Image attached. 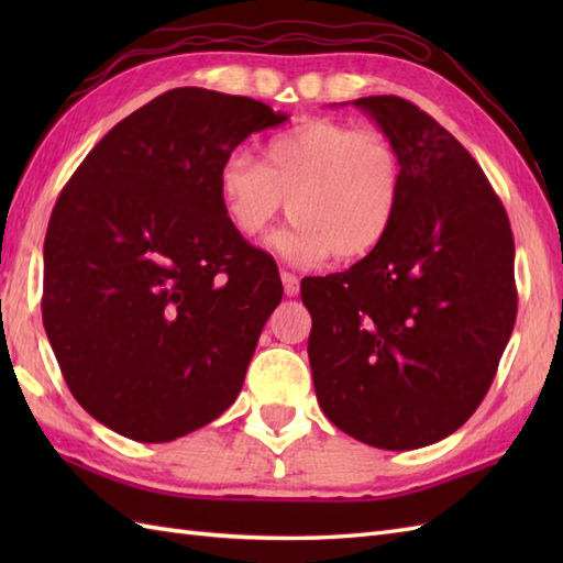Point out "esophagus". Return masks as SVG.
<instances>
[{"label": "esophagus", "instance_id": "34e87169", "mask_svg": "<svg viewBox=\"0 0 563 563\" xmlns=\"http://www.w3.org/2000/svg\"><path fill=\"white\" fill-rule=\"evenodd\" d=\"M280 280H283V290L288 297H295L297 292H300V278H297L295 273L290 271H280Z\"/></svg>", "mask_w": 563, "mask_h": 563}]
</instances>
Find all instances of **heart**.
<instances>
[{
    "label": "heart",
    "instance_id": "1",
    "mask_svg": "<svg viewBox=\"0 0 563 563\" xmlns=\"http://www.w3.org/2000/svg\"><path fill=\"white\" fill-rule=\"evenodd\" d=\"M218 194L227 222L246 242H258L288 208L292 222L273 236V249L309 266L329 254H373L397 220L404 172L397 147L377 130L305 118L273 135L261 162L232 152L220 166Z\"/></svg>",
    "mask_w": 563,
    "mask_h": 563
}]
</instances>
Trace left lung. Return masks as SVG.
I'll list each match as a JSON object with an SVG mask.
<instances>
[{
	"instance_id": "8db88e82",
	"label": "left lung",
	"mask_w": 563,
	"mask_h": 563,
	"mask_svg": "<svg viewBox=\"0 0 563 563\" xmlns=\"http://www.w3.org/2000/svg\"><path fill=\"white\" fill-rule=\"evenodd\" d=\"M399 152L401 206L373 254L302 280L321 411L379 450L454 433L492 387L518 314L508 214L445 128L411 101L365 97Z\"/></svg>"
}]
</instances>
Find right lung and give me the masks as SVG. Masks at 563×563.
<instances>
[{"label": "right lung", "instance_id": "right-lung-1", "mask_svg": "<svg viewBox=\"0 0 563 563\" xmlns=\"http://www.w3.org/2000/svg\"><path fill=\"white\" fill-rule=\"evenodd\" d=\"M288 121L184 87L111 128L59 194L43 249V327L81 409L169 442L230 409L280 305L275 261L227 222L218 174Z\"/></svg>", "mask_w": 563, "mask_h": 563}]
</instances>
